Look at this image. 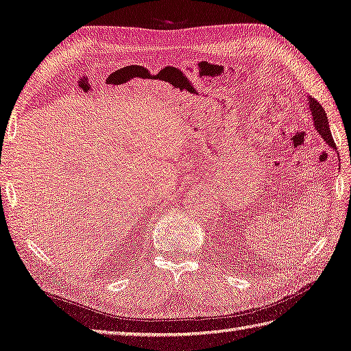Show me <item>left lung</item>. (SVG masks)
<instances>
[{
  "mask_svg": "<svg viewBox=\"0 0 351 351\" xmlns=\"http://www.w3.org/2000/svg\"><path fill=\"white\" fill-rule=\"evenodd\" d=\"M309 109H311V115H313L314 125L317 128V132L320 133V136L332 146V148L337 149V145H335V142H333V137L330 134L328 117H326V112L322 108V104L317 101L315 99H309Z\"/></svg>",
  "mask_w": 351,
  "mask_h": 351,
  "instance_id": "1",
  "label": "left lung"
}]
</instances>
